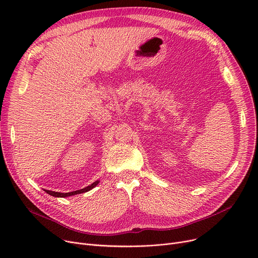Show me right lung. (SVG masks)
<instances>
[{
    "instance_id": "add662e5",
    "label": "right lung",
    "mask_w": 258,
    "mask_h": 258,
    "mask_svg": "<svg viewBox=\"0 0 258 258\" xmlns=\"http://www.w3.org/2000/svg\"><path fill=\"white\" fill-rule=\"evenodd\" d=\"M99 183V180L95 181L93 184L83 188V189H79V190H76V191H72V192H56V191H51V190H45L48 195L52 196V197H55V198H67V197H71V196H75V195H79V194H83V192H87L89 190H91V189H93L95 186H97V184Z\"/></svg>"
}]
</instances>
